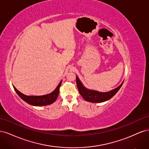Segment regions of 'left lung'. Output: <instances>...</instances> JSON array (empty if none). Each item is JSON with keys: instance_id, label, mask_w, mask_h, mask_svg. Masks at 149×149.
Instances as JSON below:
<instances>
[{"instance_id": "8db88e82", "label": "left lung", "mask_w": 149, "mask_h": 149, "mask_svg": "<svg viewBox=\"0 0 149 149\" xmlns=\"http://www.w3.org/2000/svg\"><path fill=\"white\" fill-rule=\"evenodd\" d=\"M76 79L78 91L84 100L86 101L94 103L102 102L110 100L118 93L124 83V81H123V83L118 87L114 89H112L108 92H100L95 91V90L89 89L84 86L82 82L81 81V80L78 77V76H76Z\"/></svg>"}]
</instances>
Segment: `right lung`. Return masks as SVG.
Here are the masks:
<instances>
[{"label": "right lung", "mask_w": 149, "mask_h": 149, "mask_svg": "<svg viewBox=\"0 0 149 149\" xmlns=\"http://www.w3.org/2000/svg\"><path fill=\"white\" fill-rule=\"evenodd\" d=\"M61 82L62 80L58 84L55 89L51 93L42 96H26L20 92L19 90H17L14 86H13L19 96L26 103L35 106H43L51 104L56 101L58 94H59L60 87L61 84Z\"/></svg>", "instance_id": "right-lung-1"}]
</instances>
